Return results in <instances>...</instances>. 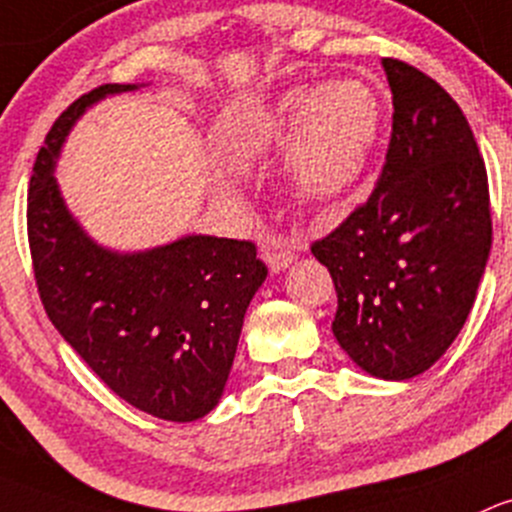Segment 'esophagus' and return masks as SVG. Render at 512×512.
Here are the masks:
<instances>
[{
	"label": "esophagus",
	"mask_w": 512,
	"mask_h": 512,
	"mask_svg": "<svg viewBox=\"0 0 512 512\" xmlns=\"http://www.w3.org/2000/svg\"><path fill=\"white\" fill-rule=\"evenodd\" d=\"M293 258H295V251L286 244V241H271V244L263 246V261L268 263V268H271L273 273L291 266Z\"/></svg>",
	"instance_id": "esophagus-1"
}]
</instances>
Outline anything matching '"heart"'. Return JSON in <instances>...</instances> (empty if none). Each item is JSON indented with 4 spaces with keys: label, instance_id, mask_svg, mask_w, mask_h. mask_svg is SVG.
<instances>
[{
    "label": "heart",
    "instance_id": "heart-1",
    "mask_svg": "<svg viewBox=\"0 0 512 512\" xmlns=\"http://www.w3.org/2000/svg\"><path fill=\"white\" fill-rule=\"evenodd\" d=\"M382 130V103L365 81L345 78L323 88L283 93L263 113L254 150L291 145L286 184L303 204H333L357 187Z\"/></svg>",
    "mask_w": 512,
    "mask_h": 512
}]
</instances>
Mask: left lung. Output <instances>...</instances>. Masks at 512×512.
I'll return each instance as SVG.
<instances>
[{"instance_id": "1", "label": "left lung", "mask_w": 512, "mask_h": 512, "mask_svg": "<svg viewBox=\"0 0 512 512\" xmlns=\"http://www.w3.org/2000/svg\"><path fill=\"white\" fill-rule=\"evenodd\" d=\"M392 138L374 192L310 246L337 293L333 333L379 379L426 372L461 333L491 254L486 162L434 78L382 59Z\"/></svg>"}]
</instances>
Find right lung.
Masks as SVG:
<instances>
[{
  "label": "right lung",
  "instance_id": "1",
  "mask_svg": "<svg viewBox=\"0 0 512 512\" xmlns=\"http://www.w3.org/2000/svg\"><path fill=\"white\" fill-rule=\"evenodd\" d=\"M135 88H93L46 135L26 204L31 263L49 320L120 399L157 419L194 421L219 404L268 268L251 241L202 234L118 254L71 217L54 177L63 140L86 108Z\"/></svg>",
  "mask_w": 512,
  "mask_h": 512
}]
</instances>
